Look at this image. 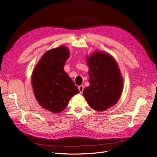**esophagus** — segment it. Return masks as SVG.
<instances>
[{"label": "esophagus", "instance_id": "1", "mask_svg": "<svg viewBox=\"0 0 157 157\" xmlns=\"http://www.w3.org/2000/svg\"><path fill=\"white\" fill-rule=\"evenodd\" d=\"M78 90L80 91V93L82 94L83 92V90H84V86L83 85H81V86H78Z\"/></svg>", "mask_w": 157, "mask_h": 157}]
</instances>
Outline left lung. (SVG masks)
<instances>
[{
  "label": "left lung",
  "instance_id": "obj_1",
  "mask_svg": "<svg viewBox=\"0 0 157 157\" xmlns=\"http://www.w3.org/2000/svg\"><path fill=\"white\" fill-rule=\"evenodd\" d=\"M90 86L83 96L95 111L107 110L118 102L123 89V78L113 57L107 52L96 51L86 56Z\"/></svg>",
  "mask_w": 157,
  "mask_h": 157
}]
</instances>
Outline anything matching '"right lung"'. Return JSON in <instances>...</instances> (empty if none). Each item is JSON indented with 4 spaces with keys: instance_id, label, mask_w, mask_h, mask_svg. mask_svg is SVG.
<instances>
[{
    "instance_id": "obj_1",
    "label": "right lung",
    "mask_w": 157,
    "mask_h": 157,
    "mask_svg": "<svg viewBox=\"0 0 157 157\" xmlns=\"http://www.w3.org/2000/svg\"><path fill=\"white\" fill-rule=\"evenodd\" d=\"M69 56V50L65 46L46 51L32 73V87L36 101L52 113L63 111L71 98L79 93L77 86L64 71Z\"/></svg>"
}]
</instances>
